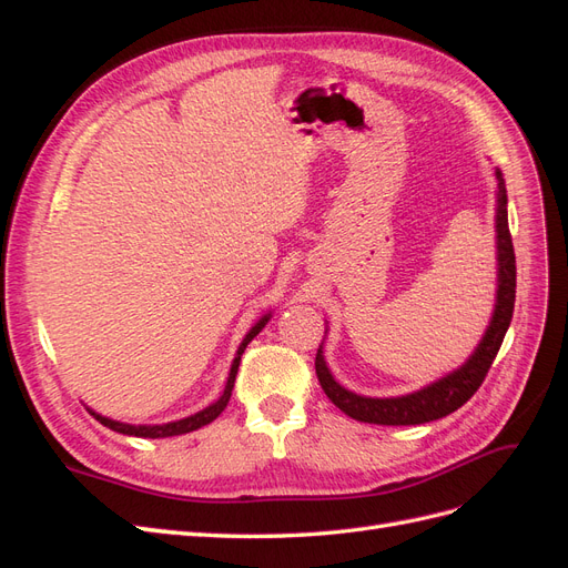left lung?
<instances>
[{"instance_id":"1","label":"left lung","mask_w":568,"mask_h":568,"mask_svg":"<svg viewBox=\"0 0 568 568\" xmlns=\"http://www.w3.org/2000/svg\"><path fill=\"white\" fill-rule=\"evenodd\" d=\"M495 261H497V288H495V307L490 322L480 336L478 346L467 357V363L457 369L443 374L440 379L422 386L405 395L393 398H369L341 386L324 359V341L317 348L315 372L320 386L341 412L365 424H384V426H412L448 417L450 412L462 407L484 384L493 359L503 346V338L509 329L514 313V296H517V261H514V246L507 222V189L503 170L495 168Z\"/></svg>"}]
</instances>
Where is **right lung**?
<instances>
[{
    "label": "right lung",
    "instance_id": "add662e5",
    "mask_svg": "<svg viewBox=\"0 0 568 568\" xmlns=\"http://www.w3.org/2000/svg\"><path fill=\"white\" fill-rule=\"evenodd\" d=\"M270 317H272V311L265 313L261 320H257V322L251 326L248 334L244 336V341L239 343L236 355H234V359H232V367H230V376H227L225 390H222V395H220V398H217L215 403H211L209 407L199 409L196 415H189V417H184V419L168 422V424H128V422H115V419H111V417L99 415V412H94L92 407H88V412H90V415H92L97 422H101L104 426L113 428V432L125 434V436H136V438H170V436H182V434H189V432H196V428H201V426H205V424H211L213 419H217L220 412L227 407V403H230V398H232V388H234V379H236V372H239V363H242V355H244L248 343H251L257 334L263 332V326L270 322Z\"/></svg>",
    "mask_w": 568,
    "mask_h": 568
}]
</instances>
